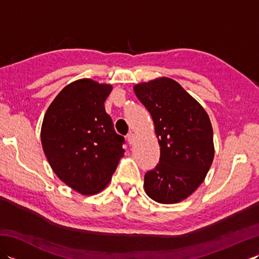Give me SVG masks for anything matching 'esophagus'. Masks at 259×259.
I'll use <instances>...</instances> for the list:
<instances>
[{"instance_id":"obj_1","label":"esophagus","mask_w":259,"mask_h":259,"mask_svg":"<svg viewBox=\"0 0 259 259\" xmlns=\"http://www.w3.org/2000/svg\"><path fill=\"white\" fill-rule=\"evenodd\" d=\"M126 140H128L129 145H133L135 142V135L133 133H130L128 136H126Z\"/></svg>"}]
</instances>
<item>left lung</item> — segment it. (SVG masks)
Returning a JSON list of instances; mask_svg holds the SVG:
<instances>
[{
    "label": "left lung",
    "instance_id": "1",
    "mask_svg": "<svg viewBox=\"0 0 259 259\" xmlns=\"http://www.w3.org/2000/svg\"><path fill=\"white\" fill-rule=\"evenodd\" d=\"M155 124L160 160L145 175L146 194L159 203L188 198L205 180L214 147L205 109L177 81L157 78L134 87Z\"/></svg>",
    "mask_w": 259,
    "mask_h": 259
}]
</instances>
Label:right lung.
Returning <instances> with one entry per match:
<instances>
[{"instance_id": "1", "label": "right lung", "mask_w": 259, "mask_h": 259, "mask_svg": "<svg viewBox=\"0 0 259 259\" xmlns=\"http://www.w3.org/2000/svg\"><path fill=\"white\" fill-rule=\"evenodd\" d=\"M112 85L80 79L60 91L43 118L41 142L60 180L81 195L102 191L123 157L124 138L104 109Z\"/></svg>"}]
</instances>
